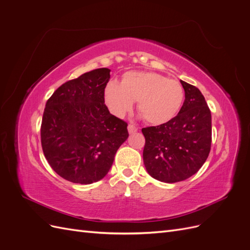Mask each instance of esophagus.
Returning a JSON list of instances; mask_svg holds the SVG:
<instances>
[{"label":"esophagus","instance_id":"obj_1","mask_svg":"<svg viewBox=\"0 0 250 250\" xmlns=\"http://www.w3.org/2000/svg\"><path fill=\"white\" fill-rule=\"evenodd\" d=\"M128 131H129V133L137 132L138 131V127H135L134 125L129 124V125H128Z\"/></svg>","mask_w":250,"mask_h":250}]
</instances>
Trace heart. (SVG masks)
<instances>
[{
  "mask_svg": "<svg viewBox=\"0 0 250 250\" xmlns=\"http://www.w3.org/2000/svg\"><path fill=\"white\" fill-rule=\"evenodd\" d=\"M184 98V87L177 80L153 72H127L121 84L110 81L104 89V103L113 116L123 118L138 101V110L153 125L167 123L175 117Z\"/></svg>",
  "mask_w": 250,
  "mask_h": 250,
  "instance_id": "heart-1",
  "label": "heart"
}]
</instances>
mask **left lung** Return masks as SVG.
I'll list each match as a JSON object with an SVG mask.
<instances>
[{
  "label": "left lung",
  "instance_id": "obj_1",
  "mask_svg": "<svg viewBox=\"0 0 250 250\" xmlns=\"http://www.w3.org/2000/svg\"><path fill=\"white\" fill-rule=\"evenodd\" d=\"M185 102L167 123L143 128L144 165L153 178L178 183L197 173L206 163L211 144V115L200 90L180 80Z\"/></svg>",
  "mask_w": 250,
  "mask_h": 250
}]
</instances>
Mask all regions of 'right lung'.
I'll return each mask as SVG.
<instances>
[{
    "label": "right lung",
    "mask_w": 250,
    "mask_h": 250,
    "mask_svg": "<svg viewBox=\"0 0 250 250\" xmlns=\"http://www.w3.org/2000/svg\"><path fill=\"white\" fill-rule=\"evenodd\" d=\"M110 70L96 69L60 85L42 115L44 157L59 176L88 185L108 173L117 150L127 140V123L109 112L104 89Z\"/></svg>",
    "instance_id": "add662e5"
}]
</instances>
